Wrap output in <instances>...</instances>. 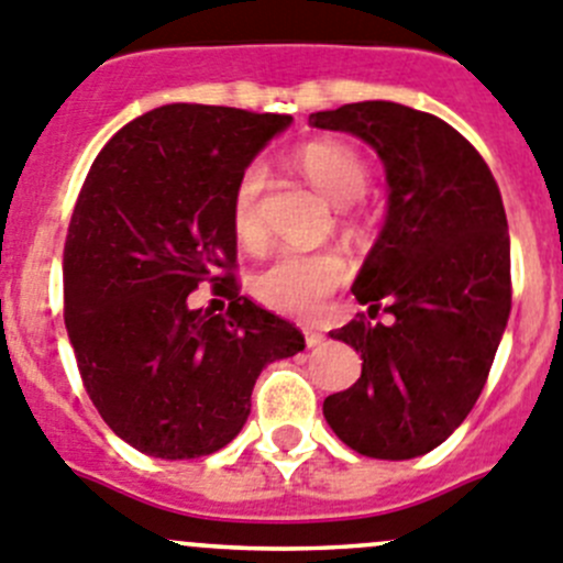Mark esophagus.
<instances>
[{
    "label": "esophagus",
    "mask_w": 563,
    "mask_h": 563,
    "mask_svg": "<svg viewBox=\"0 0 563 563\" xmlns=\"http://www.w3.org/2000/svg\"><path fill=\"white\" fill-rule=\"evenodd\" d=\"M324 341V333H319V330L313 328H306V344L308 346H319Z\"/></svg>",
    "instance_id": "esophagus-1"
}]
</instances>
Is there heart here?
Segmentation results:
<instances>
[{"instance_id": "b5f03b06", "label": "heart", "mask_w": 563, "mask_h": 563, "mask_svg": "<svg viewBox=\"0 0 563 563\" xmlns=\"http://www.w3.org/2000/svg\"><path fill=\"white\" fill-rule=\"evenodd\" d=\"M297 163L308 183L333 205L355 202L369 188V166L358 152L344 144H308L297 155ZM264 183V163H250L233 188L230 222H233L235 239L244 246H261L266 239L264 208H261ZM344 277L346 264L339 252L286 250L257 272L252 288H255V297L272 311L313 317L324 299L344 283Z\"/></svg>"}]
</instances>
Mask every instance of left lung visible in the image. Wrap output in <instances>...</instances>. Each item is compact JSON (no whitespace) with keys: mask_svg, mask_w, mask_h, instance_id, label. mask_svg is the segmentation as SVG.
I'll use <instances>...</instances> for the list:
<instances>
[{"mask_svg":"<svg viewBox=\"0 0 563 563\" xmlns=\"http://www.w3.org/2000/svg\"><path fill=\"white\" fill-rule=\"evenodd\" d=\"M319 130L372 144L386 163L388 217L353 294L364 313L333 330L364 358L324 400V419L366 459L430 453L475 408L511 313V241L500 188L481 152L439 115L397 102L311 113Z\"/></svg>","mask_w":563,"mask_h":563,"instance_id":"left-lung-1","label":"left lung"}]
</instances>
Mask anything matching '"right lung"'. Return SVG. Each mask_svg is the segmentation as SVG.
I'll list each match as a JSON object with an SVG mask.
<instances>
[{
  "instance_id": "obj_1",
  "label": "right lung",
  "mask_w": 563,
  "mask_h": 563,
  "mask_svg": "<svg viewBox=\"0 0 563 563\" xmlns=\"http://www.w3.org/2000/svg\"><path fill=\"white\" fill-rule=\"evenodd\" d=\"M291 115L163 104L104 144L63 246V319L82 386L119 439L202 459L239 435L266 364L306 350L291 322L235 280L230 202L241 172ZM199 282L229 299L191 312ZM224 306V302H222Z\"/></svg>"
}]
</instances>
